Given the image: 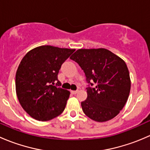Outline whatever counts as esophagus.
I'll return each mask as SVG.
<instances>
[{
  "label": "esophagus",
  "mask_w": 150,
  "mask_h": 150,
  "mask_svg": "<svg viewBox=\"0 0 150 150\" xmlns=\"http://www.w3.org/2000/svg\"><path fill=\"white\" fill-rule=\"evenodd\" d=\"M78 92V91H71V93H72V94H76Z\"/></svg>",
  "instance_id": "1"
}]
</instances>
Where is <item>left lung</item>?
<instances>
[{"label":"left lung","instance_id":"obj_1","mask_svg":"<svg viewBox=\"0 0 150 150\" xmlns=\"http://www.w3.org/2000/svg\"><path fill=\"white\" fill-rule=\"evenodd\" d=\"M70 59L79 64L90 84L86 88L87 99L81 102L86 115L97 122L107 121L117 115L131 90L125 62L106 48L78 49Z\"/></svg>","mask_w":150,"mask_h":150}]
</instances>
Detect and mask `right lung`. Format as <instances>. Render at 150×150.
<instances>
[{
    "mask_svg": "<svg viewBox=\"0 0 150 150\" xmlns=\"http://www.w3.org/2000/svg\"><path fill=\"white\" fill-rule=\"evenodd\" d=\"M75 49L41 46L27 53L16 73V92L33 118L47 121L62 113L70 93L60 88L58 73Z\"/></svg>",
    "mask_w": 150,
    "mask_h": 150,
    "instance_id": "right-lung-1",
    "label": "right lung"
}]
</instances>
